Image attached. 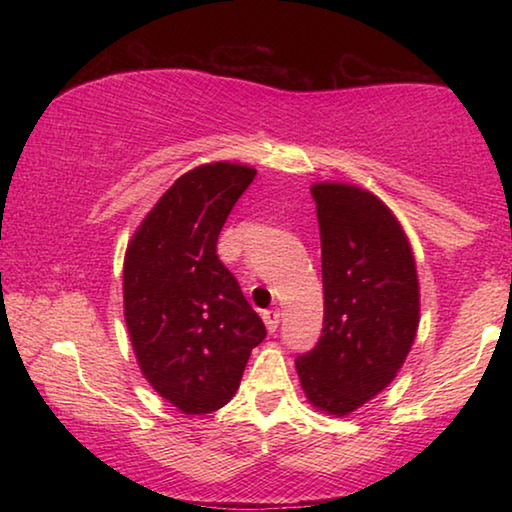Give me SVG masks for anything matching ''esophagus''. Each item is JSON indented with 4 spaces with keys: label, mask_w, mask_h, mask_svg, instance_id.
I'll list each match as a JSON object with an SVG mask.
<instances>
[{
    "label": "esophagus",
    "mask_w": 512,
    "mask_h": 512,
    "mask_svg": "<svg viewBox=\"0 0 512 512\" xmlns=\"http://www.w3.org/2000/svg\"><path fill=\"white\" fill-rule=\"evenodd\" d=\"M262 318H264V323H266V327H268V332H275V329L280 327V311H277V309L264 311Z\"/></svg>",
    "instance_id": "esophagus-1"
}]
</instances>
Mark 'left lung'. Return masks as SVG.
Returning a JSON list of instances; mask_svg holds the SVG:
<instances>
[{"label": "left lung", "mask_w": 512, "mask_h": 512, "mask_svg": "<svg viewBox=\"0 0 512 512\" xmlns=\"http://www.w3.org/2000/svg\"><path fill=\"white\" fill-rule=\"evenodd\" d=\"M323 248L325 316L318 343L298 354L309 402L348 415L391 384L420 318L418 273L391 210L366 189L311 187Z\"/></svg>", "instance_id": "1"}]
</instances>
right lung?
<instances>
[{"mask_svg": "<svg viewBox=\"0 0 512 512\" xmlns=\"http://www.w3.org/2000/svg\"><path fill=\"white\" fill-rule=\"evenodd\" d=\"M244 164H203L180 176L126 250L124 314L144 377L183 413L221 409L237 393L266 327L216 239L253 183Z\"/></svg>", "mask_w": 512, "mask_h": 512, "instance_id": "obj_1", "label": "right lung"}]
</instances>
